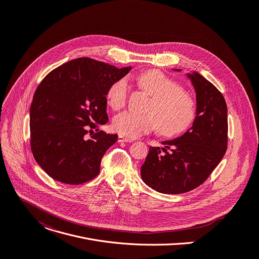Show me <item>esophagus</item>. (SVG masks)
<instances>
[{"mask_svg": "<svg viewBox=\"0 0 259 259\" xmlns=\"http://www.w3.org/2000/svg\"><path fill=\"white\" fill-rule=\"evenodd\" d=\"M132 139L128 138V137H125L123 135H119L117 136V143H131Z\"/></svg>", "mask_w": 259, "mask_h": 259, "instance_id": "obj_1", "label": "esophagus"}]
</instances>
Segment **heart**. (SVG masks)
<instances>
[{"label": "heart", "mask_w": 259, "mask_h": 259, "mask_svg": "<svg viewBox=\"0 0 259 259\" xmlns=\"http://www.w3.org/2000/svg\"><path fill=\"white\" fill-rule=\"evenodd\" d=\"M137 84L152 97L149 112L125 111L117 114L112 120V129L116 133L136 138L158 128L161 135L176 136L192 125L196 116L195 103L175 80L159 70H149L138 76ZM128 94L127 79L115 80L107 90V104L113 110L123 108Z\"/></svg>", "instance_id": "obj_1"}]
</instances>
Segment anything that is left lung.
I'll list each match as a JSON object with an SVG mask.
<instances>
[{"mask_svg":"<svg viewBox=\"0 0 259 259\" xmlns=\"http://www.w3.org/2000/svg\"><path fill=\"white\" fill-rule=\"evenodd\" d=\"M187 77L196 94L192 126L183 135L162 142L161 149L150 147L140 167L143 181L160 193L181 194L195 189L217 167L227 149V106L223 95L197 72L187 73Z\"/></svg>","mask_w":259,"mask_h":259,"instance_id":"obj_1","label":"left lung"}]
</instances>
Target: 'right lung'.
Here are the masks:
<instances>
[{
    "label": "right lung",
    "mask_w": 259,
    "mask_h": 259,
    "mask_svg": "<svg viewBox=\"0 0 259 259\" xmlns=\"http://www.w3.org/2000/svg\"><path fill=\"white\" fill-rule=\"evenodd\" d=\"M131 69L79 58L56 68L40 82L30 107L31 149L51 178L79 185L98 176L101 159L117 134L101 130L90 139L84 135L89 128L108 122L107 90Z\"/></svg>",
    "instance_id": "right-lung-1"
}]
</instances>
